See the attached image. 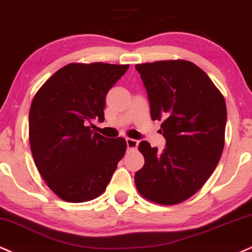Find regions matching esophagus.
Returning <instances> with one entry per match:
<instances>
[{
	"mask_svg": "<svg viewBox=\"0 0 252 252\" xmlns=\"http://www.w3.org/2000/svg\"><path fill=\"white\" fill-rule=\"evenodd\" d=\"M126 144H127V148H128V150H135V148L138 147L139 141L134 140V139H131V138H126Z\"/></svg>",
	"mask_w": 252,
	"mask_h": 252,
	"instance_id": "obj_1",
	"label": "esophagus"
}]
</instances>
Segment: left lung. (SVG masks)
Listing matches in <instances>:
<instances>
[{"mask_svg":"<svg viewBox=\"0 0 252 252\" xmlns=\"http://www.w3.org/2000/svg\"><path fill=\"white\" fill-rule=\"evenodd\" d=\"M147 90L153 120H162L167 147L158 152L147 141L138 150L144 167L135 173L146 200L173 206L203 187L224 148V97L197 65L183 60L136 64Z\"/></svg>","mask_w":252,"mask_h":252,"instance_id":"8db88e82","label":"left lung"}]
</instances>
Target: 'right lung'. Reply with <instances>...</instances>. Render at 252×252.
Masks as SVG:
<instances>
[{
  "label": "right lung",
  "instance_id": "1",
  "mask_svg": "<svg viewBox=\"0 0 252 252\" xmlns=\"http://www.w3.org/2000/svg\"><path fill=\"white\" fill-rule=\"evenodd\" d=\"M129 65L70 63L36 92L29 111V142L46 186L66 202H86L106 189L125 155L124 138L91 129L105 120L106 94Z\"/></svg>",
  "mask_w": 252,
  "mask_h": 252
}]
</instances>
